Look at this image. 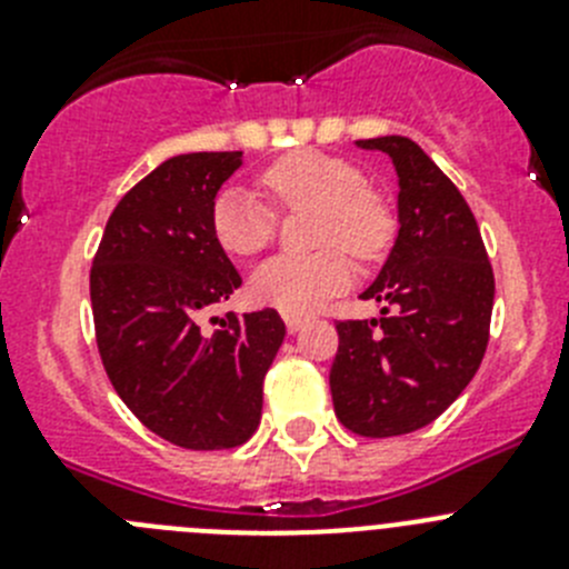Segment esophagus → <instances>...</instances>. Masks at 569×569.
Masks as SVG:
<instances>
[{
  "mask_svg": "<svg viewBox=\"0 0 569 569\" xmlns=\"http://www.w3.org/2000/svg\"><path fill=\"white\" fill-rule=\"evenodd\" d=\"M284 325H288V333H299L305 325H308V316L301 313H284Z\"/></svg>",
  "mask_w": 569,
  "mask_h": 569,
  "instance_id": "esophagus-1",
  "label": "esophagus"
}]
</instances>
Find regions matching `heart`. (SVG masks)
Segmentation results:
<instances>
[{"instance_id":"heart-1","label":"heart","mask_w":569,"mask_h":569,"mask_svg":"<svg viewBox=\"0 0 569 569\" xmlns=\"http://www.w3.org/2000/svg\"><path fill=\"white\" fill-rule=\"evenodd\" d=\"M259 184L279 210H313V244H328L310 256L261 261L250 276V296L259 305L308 313L353 279V261L345 248L359 259H373L390 239L385 204L367 190V176L339 156H284L261 170ZM276 222V210L241 184L216 196L210 213L216 241L233 256L261 253L273 241Z\"/></svg>"}]
</instances>
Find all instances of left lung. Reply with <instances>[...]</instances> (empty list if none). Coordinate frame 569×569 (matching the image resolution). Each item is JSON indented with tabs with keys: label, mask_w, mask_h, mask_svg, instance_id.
Wrapping results in <instances>:
<instances>
[{
	"label": "left lung",
	"mask_w": 569,
	"mask_h": 569,
	"mask_svg": "<svg viewBox=\"0 0 569 569\" xmlns=\"http://www.w3.org/2000/svg\"><path fill=\"white\" fill-rule=\"evenodd\" d=\"M399 173V236L361 299L381 319L336 321L330 393L341 425L367 439L413 433L461 396L490 339V259L476 216L439 164L407 136L359 139Z\"/></svg>",
	"instance_id": "8db88e82"
}]
</instances>
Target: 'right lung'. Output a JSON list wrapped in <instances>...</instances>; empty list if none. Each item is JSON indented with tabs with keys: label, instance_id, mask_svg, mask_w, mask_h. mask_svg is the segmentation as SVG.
<instances>
[{
	"label": "right lung",
	"instance_id": "1",
	"mask_svg": "<svg viewBox=\"0 0 569 569\" xmlns=\"http://www.w3.org/2000/svg\"><path fill=\"white\" fill-rule=\"evenodd\" d=\"M241 150L162 162L110 213L90 268L108 379L148 430L184 450H228L256 433L261 385L284 341L276 310L199 321L241 284L210 228Z\"/></svg>",
	"mask_w": 569,
	"mask_h": 569
}]
</instances>
